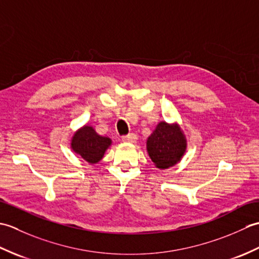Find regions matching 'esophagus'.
<instances>
[{
	"instance_id": "obj_1",
	"label": "esophagus",
	"mask_w": 259,
	"mask_h": 259,
	"mask_svg": "<svg viewBox=\"0 0 259 259\" xmlns=\"http://www.w3.org/2000/svg\"><path fill=\"white\" fill-rule=\"evenodd\" d=\"M137 136L135 134H129L126 136H122V141L124 142H136L137 141Z\"/></svg>"
}]
</instances>
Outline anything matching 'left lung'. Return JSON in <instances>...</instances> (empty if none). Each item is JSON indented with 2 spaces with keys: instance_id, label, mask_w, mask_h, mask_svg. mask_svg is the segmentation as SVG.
Returning <instances> with one entry per match:
<instances>
[{
  "instance_id": "1",
  "label": "left lung",
  "mask_w": 259,
  "mask_h": 259,
  "mask_svg": "<svg viewBox=\"0 0 259 259\" xmlns=\"http://www.w3.org/2000/svg\"><path fill=\"white\" fill-rule=\"evenodd\" d=\"M186 139L178 124L162 121L147 140V149L157 168L167 169L177 163L186 151Z\"/></svg>"
}]
</instances>
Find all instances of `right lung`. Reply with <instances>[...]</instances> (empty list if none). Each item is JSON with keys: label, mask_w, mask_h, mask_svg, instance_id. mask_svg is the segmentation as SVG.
<instances>
[{"label": "right lung", "mask_w": 259, "mask_h": 259, "mask_svg": "<svg viewBox=\"0 0 259 259\" xmlns=\"http://www.w3.org/2000/svg\"><path fill=\"white\" fill-rule=\"evenodd\" d=\"M111 140L98 135L92 126L84 125L74 134L71 147L89 163H97L102 159Z\"/></svg>", "instance_id": "add662e5"}]
</instances>
